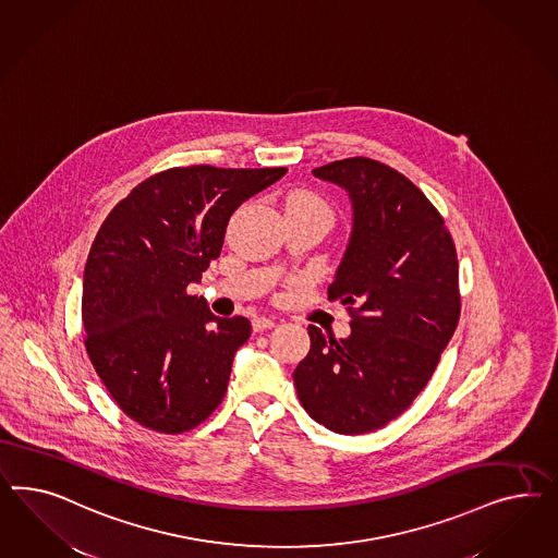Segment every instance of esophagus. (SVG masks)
Instances as JSON below:
<instances>
[{
    "label": "esophagus",
    "mask_w": 558,
    "mask_h": 558,
    "mask_svg": "<svg viewBox=\"0 0 558 558\" xmlns=\"http://www.w3.org/2000/svg\"><path fill=\"white\" fill-rule=\"evenodd\" d=\"M252 325H254V331H266V329H271V327L276 325V322H274L271 317L259 315V317H255L254 322H252Z\"/></svg>",
    "instance_id": "34e87169"
}]
</instances>
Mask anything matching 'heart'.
Here are the masks:
<instances>
[{"label":"heart","mask_w":558,"mask_h":558,"mask_svg":"<svg viewBox=\"0 0 558 558\" xmlns=\"http://www.w3.org/2000/svg\"><path fill=\"white\" fill-rule=\"evenodd\" d=\"M287 208H313V210H322L323 215L329 217L327 204L323 203L319 196L308 192H292L287 198Z\"/></svg>","instance_id":"obj_1"}]
</instances>
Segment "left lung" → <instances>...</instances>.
<instances>
[{
  "mask_svg": "<svg viewBox=\"0 0 558 558\" xmlns=\"http://www.w3.org/2000/svg\"><path fill=\"white\" fill-rule=\"evenodd\" d=\"M345 190L352 229L329 299L354 304L350 336L308 325L294 371L304 411L336 434H366L399 417L425 389L460 317L454 241L434 204L403 173L366 157L313 169Z\"/></svg>",
  "mask_w": 558,
  "mask_h": 558,
  "instance_id": "obj_1",
  "label": "left lung"
}]
</instances>
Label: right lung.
Listing matches in <instances>:
<instances>
[{
  "label": "right lung",
  "instance_id": "obj_1",
  "mask_svg": "<svg viewBox=\"0 0 558 558\" xmlns=\"http://www.w3.org/2000/svg\"><path fill=\"white\" fill-rule=\"evenodd\" d=\"M287 168H173L147 178L101 222L84 270L85 348L136 423L182 434L220 405L245 317L187 294L217 259L227 222Z\"/></svg>",
  "mask_w": 558,
  "mask_h": 558
}]
</instances>
